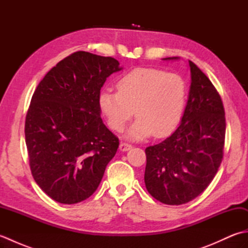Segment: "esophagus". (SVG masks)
<instances>
[{
    "instance_id": "obj_1",
    "label": "esophagus",
    "mask_w": 248,
    "mask_h": 248,
    "mask_svg": "<svg viewBox=\"0 0 248 248\" xmlns=\"http://www.w3.org/2000/svg\"><path fill=\"white\" fill-rule=\"evenodd\" d=\"M131 148H132V145L129 144V143H121V144L119 145V149H120L121 151H128V150H130Z\"/></svg>"
}]
</instances>
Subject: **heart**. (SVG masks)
I'll list each match as a JSON object with an SVG mask.
<instances>
[{
  "label": "heart",
  "instance_id": "heart-1",
  "mask_svg": "<svg viewBox=\"0 0 248 248\" xmlns=\"http://www.w3.org/2000/svg\"><path fill=\"white\" fill-rule=\"evenodd\" d=\"M117 92L103 91L99 108L109 128L120 132L130 119L139 116L128 135L134 140L152 133L155 138L170 134L180 123L186 101L182 77L154 68H138L121 77Z\"/></svg>",
  "mask_w": 248,
  "mask_h": 248
}]
</instances>
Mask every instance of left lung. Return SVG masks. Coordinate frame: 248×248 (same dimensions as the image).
<instances>
[{
  "mask_svg": "<svg viewBox=\"0 0 248 248\" xmlns=\"http://www.w3.org/2000/svg\"><path fill=\"white\" fill-rule=\"evenodd\" d=\"M178 57H167L173 60ZM191 89L181 124L146 152L145 184L159 202L179 205L209 186L222 163L226 118L222 98L208 77L189 61Z\"/></svg>",
  "mask_w": 248,
  "mask_h": 248,
  "instance_id": "8db88e82",
  "label": "left lung"
}]
</instances>
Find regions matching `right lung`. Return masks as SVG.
Returning <instances> with one entry per match:
<instances>
[{
	"mask_svg": "<svg viewBox=\"0 0 248 248\" xmlns=\"http://www.w3.org/2000/svg\"><path fill=\"white\" fill-rule=\"evenodd\" d=\"M121 70L113 57L78 51L46 73L25 117L34 180L57 202H83L96 191L119 140L100 116L101 87Z\"/></svg>",
	"mask_w": 248,
	"mask_h": 248,
	"instance_id": "1",
	"label": "right lung"
}]
</instances>
